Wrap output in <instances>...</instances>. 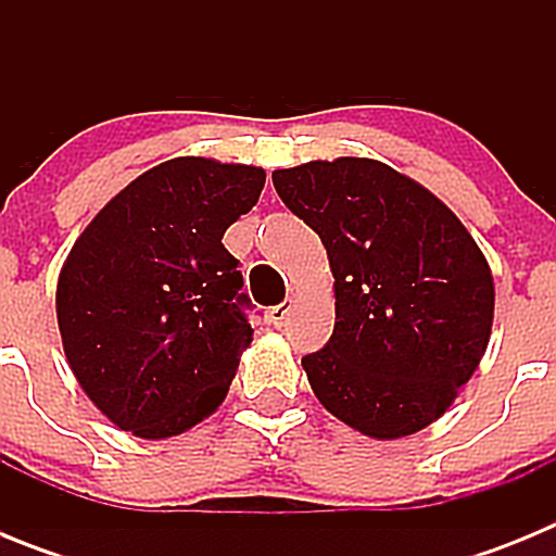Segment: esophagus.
Instances as JSON below:
<instances>
[{
	"label": "esophagus",
	"instance_id": "34e87169",
	"mask_svg": "<svg viewBox=\"0 0 556 556\" xmlns=\"http://www.w3.org/2000/svg\"><path fill=\"white\" fill-rule=\"evenodd\" d=\"M289 308H292V303H281V306L269 308V323L281 328L283 323H287V317H289Z\"/></svg>",
	"mask_w": 556,
	"mask_h": 556
}]
</instances>
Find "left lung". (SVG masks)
Masks as SVG:
<instances>
[{"instance_id": "8db88e82", "label": "left lung", "mask_w": 556, "mask_h": 556, "mask_svg": "<svg viewBox=\"0 0 556 556\" xmlns=\"http://www.w3.org/2000/svg\"><path fill=\"white\" fill-rule=\"evenodd\" d=\"M278 198L326 244L337 323L303 356L314 395L372 440L451 409L493 331V273L454 211L372 159L275 169Z\"/></svg>"}]
</instances>
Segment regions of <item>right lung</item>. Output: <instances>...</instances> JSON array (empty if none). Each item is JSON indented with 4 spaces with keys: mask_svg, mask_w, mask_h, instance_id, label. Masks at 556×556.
Returning <instances> with one entry per match:
<instances>
[{
    "mask_svg": "<svg viewBox=\"0 0 556 556\" xmlns=\"http://www.w3.org/2000/svg\"><path fill=\"white\" fill-rule=\"evenodd\" d=\"M264 169L214 159L152 166L86 225L58 275L63 353L91 404L144 440L217 412L253 339L223 236Z\"/></svg>",
    "mask_w": 556,
    "mask_h": 556,
    "instance_id": "right-lung-1",
    "label": "right lung"
}]
</instances>
